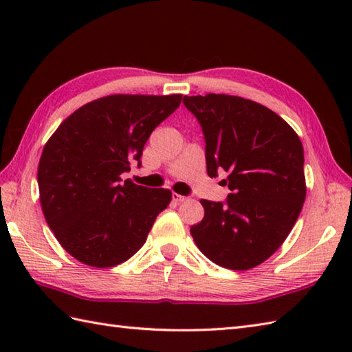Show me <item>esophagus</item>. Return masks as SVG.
Here are the masks:
<instances>
[{
    "label": "esophagus",
    "instance_id": "1",
    "mask_svg": "<svg viewBox=\"0 0 352 352\" xmlns=\"http://www.w3.org/2000/svg\"><path fill=\"white\" fill-rule=\"evenodd\" d=\"M186 199H188V198L180 195V193H172V201H174L175 204H180V203H183V201H186Z\"/></svg>",
    "mask_w": 352,
    "mask_h": 352
}]
</instances>
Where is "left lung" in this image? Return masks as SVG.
<instances>
[{"label": "left lung", "mask_w": 352, "mask_h": 352, "mask_svg": "<svg viewBox=\"0 0 352 352\" xmlns=\"http://www.w3.org/2000/svg\"><path fill=\"white\" fill-rule=\"evenodd\" d=\"M206 139L207 174L231 193L227 203L201 199L204 219L190 228L213 263L246 271L286 241L305 199L304 149L295 130L261 104L242 96H184Z\"/></svg>", "instance_id": "left-lung-1"}]
</instances>
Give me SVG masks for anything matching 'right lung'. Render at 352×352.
Here are the masks:
<instances>
[{
	"instance_id": "1",
	"label": "right lung",
	"mask_w": 352,
	"mask_h": 352,
	"mask_svg": "<svg viewBox=\"0 0 352 352\" xmlns=\"http://www.w3.org/2000/svg\"><path fill=\"white\" fill-rule=\"evenodd\" d=\"M183 95H109L74 111L48 139L37 168L45 219L63 250L92 267L129 260L145 243L168 189L122 182L148 138Z\"/></svg>"
}]
</instances>
